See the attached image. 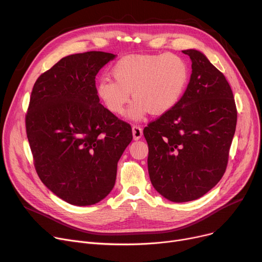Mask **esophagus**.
<instances>
[{
  "label": "esophagus",
  "mask_w": 262,
  "mask_h": 262,
  "mask_svg": "<svg viewBox=\"0 0 262 262\" xmlns=\"http://www.w3.org/2000/svg\"><path fill=\"white\" fill-rule=\"evenodd\" d=\"M133 137H134V140H139L142 135H143V132H142V128L138 125H134L133 126Z\"/></svg>",
  "instance_id": "obj_1"
}]
</instances>
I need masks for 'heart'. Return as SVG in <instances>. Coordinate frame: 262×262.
<instances>
[{"label": "heart", "mask_w": 262, "mask_h": 262, "mask_svg": "<svg viewBox=\"0 0 262 262\" xmlns=\"http://www.w3.org/2000/svg\"><path fill=\"white\" fill-rule=\"evenodd\" d=\"M112 74L116 80L102 78L96 85L100 100L109 112L120 115L133 92L127 118L140 121L149 112L163 115L178 104L187 89L190 69L173 53L127 55L114 64Z\"/></svg>", "instance_id": "b5f03b06"}]
</instances>
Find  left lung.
<instances>
[{
    "label": "left lung",
    "instance_id": "8db88e82",
    "mask_svg": "<svg viewBox=\"0 0 262 262\" xmlns=\"http://www.w3.org/2000/svg\"><path fill=\"white\" fill-rule=\"evenodd\" d=\"M183 53L192 62L183 98L143 130L150 183L175 203L198 200L220 182L237 124L235 100L223 73L202 52Z\"/></svg>",
    "mask_w": 262,
    "mask_h": 262
}]
</instances>
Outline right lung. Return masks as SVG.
I'll return each instance as SVG.
<instances>
[{"instance_id":"add662e5","label":"right lung","mask_w":262,"mask_h":262,"mask_svg":"<svg viewBox=\"0 0 262 262\" xmlns=\"http://www.w3.org/2000/svg\"><path fill=\"white\" fill-rule=\"evenodd\" d=\"M115 58L96 51L69 55L41 74L32 91L25 124L36 171L71 205H93L110 193L133 140L129 124L100 104L96 92V74Z\"/></svg>"}]
</instances>
